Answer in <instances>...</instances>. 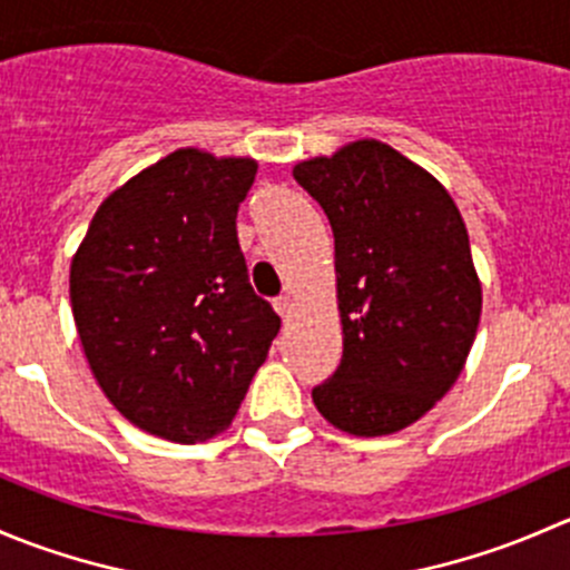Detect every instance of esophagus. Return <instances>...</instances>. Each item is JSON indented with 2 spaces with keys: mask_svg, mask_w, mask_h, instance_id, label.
<instances>
[{
  "mask_svg": "<svg viewBox=\"0 0 570 570\" xmlns=\"http://www.w3.org/2000/svg\"><path fill=\"white\" fill-rule=\"evenodd\" d=\"M273 306H275V312H278L284 320H289L292 312H295V303H292V297H286V295L275 297Z\"/></svg>",
  "mask_w": 570,
  "mask_h": 570,
  "instance_id": "1",
  "label": "esophagus"
}]
</instances>
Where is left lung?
Instances as JSON below:
<instances>
[{"instance_id":"8db88e82","label":"left lung","mask_w":570,"mask_h":570,"mask_svg":"<svg viewBox=\"0 0 570 570\" xmlns=\"http://www.w3.org/2000/svg\"><path fill=\"white\" fill-rule=\"evenodd\" d=\"M336 245L344 350L312 400L350 435H389L461 375L482 289L455 200L392 146L358 140L292 170Z\"/></svg>"}]
</instances>
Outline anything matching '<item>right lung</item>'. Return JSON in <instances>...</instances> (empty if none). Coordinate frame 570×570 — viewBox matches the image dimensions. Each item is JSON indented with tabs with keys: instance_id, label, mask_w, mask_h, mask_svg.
Wrapping results in <instances>:
<instances>
[{
	"instance_id": "add662e5",
	"label": "right lung",
	"mask_w": 570,
	"mask_h": 570,
	"mask_svg": "<svg viewBox=\"0 0 570 570\" xmlns=\"http://www.w3.org/2000/svg\"><path fill=\"white\" fill-rule=\"evenodd\" d=\"M253 178V159L178 148L109 195L71 262L73 322L101 392L165 441L226 430L281 327L237 239Z\"/></svg>"
}]
</instances>
